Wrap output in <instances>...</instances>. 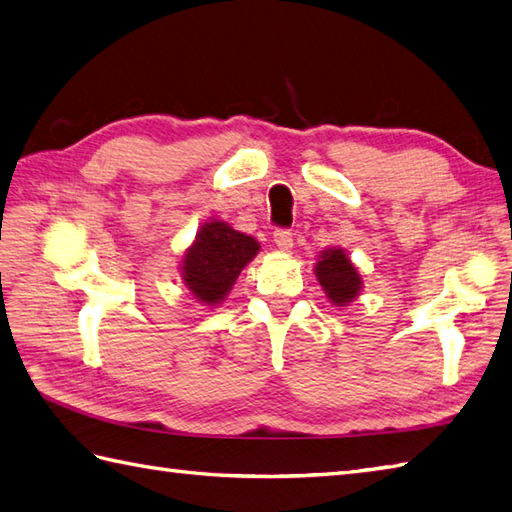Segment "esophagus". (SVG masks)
I'll return each instance as SVG.
<instances>
[{"label":"esophagus","mask_w":512,"mask_h":512,"mask_svg":"<svg viewBox=\"0 0 512 512\" xmlns=\"http://www.w3.org/2000/svg\"><path fill=\"white\" fill-rule=\"evenodd\" d=\"M273 242L277 244L279 250H288L292 248V233L288 231V228H277V231L273 233Z\"/></svg>","instance_id":"obj_1"}]
</instances>
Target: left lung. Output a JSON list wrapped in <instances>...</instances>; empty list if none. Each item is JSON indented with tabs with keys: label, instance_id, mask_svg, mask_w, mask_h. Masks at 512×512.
Instances as JSON below:
<instances>
[{
	"label": "left lung",
	"instance_id": "left-lung-1",
	"mask_svg": "<svg viewBox=\"0 0 512 512\" xmlns=\"http://www.w3.org/2000/svg\"><path fill=\"white\" fill-rule=\"evenodd\" d=\"M314 273L334 306H347L363 288L361 275L341 248H328L319 255Z\"/></svg>",
	"mask_w": 512,
	"mask_h": 512
}]
</instances>
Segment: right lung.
Returning <instances> with one entry per match:
<instances>
[{
	"label": "right lung",
	"mask_w": 512,
	"mask_h": 512,
	"mask_svg": "<svg viewBox=\"0 0 512 512\" xmlns=\"http://www.w3.org/2000/svg\"><path fill=\"white\" fill-rule=\"evenodd\" d=\"M257 253L259 242L255 237L239 233L224 222H206L184 253V286L198 301L215 306L228 295L242 268Z\"/></svg>",
	"instance_id": "1"
}]
</instances>
